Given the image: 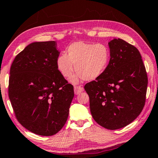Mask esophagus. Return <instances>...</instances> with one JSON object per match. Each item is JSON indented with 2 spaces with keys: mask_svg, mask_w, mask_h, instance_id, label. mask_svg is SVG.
Here are the masks:
<instances>
[{
  "mask_svg": "<svg viewBox=\"0 0 158 158\" xmlns=\"http://www.w3.org/2000/svg\"><path fill=\"white\" fill-rule=\"evenodd\" d=\"M83 91V88H82L81 86H75L74 87V92L75 95H78L81 92Z\"/></svg>",
  "mask_w": 158,
  "mask_h": 158,
  "instance_id": "esophagus-1",
  "label": "esophagus"
}]
</instances>
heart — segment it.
Instances as JSON below:
<instances>
[{
	"label": "heart",
	"mask_w": 158,
	"mask_h": 158,
	"mask_svg": "<svg viewBox=\"0 0 158 158\" xmlns=\"http://www.w3.org/2000/svg\"><path fill=\"white\" fill-rule=\"evenodd\" d=\"M110 61V51L102 43L93 44L77 41L68 46L67 55L62 54L57 59V67L65 77H70L73 84L82 81H94L101 75Z\"/></svg>",
	"instance_id": "heart-1"
}]
</instances>
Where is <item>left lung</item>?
<instances>
[{
	"label": "left lung",
	"mask_w": 158,
	"mask_h": 158,
	"mask_svg": "<svg viewBox=\"0 0 158 158\" xmlns=\"http://www.w3.org/2000/svg\"><path fill=\"white\" fill-rule=\"evenodd\" d=\"M110 61L99 77L85 85L95 122L108 130L134 121L145 106L148 76L140 52L120 38L108 42Z\"/></svg>",
	"instance_id": "obj_1"
}]
</instances>
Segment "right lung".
<instances>
[{
    "label": "right lung",
    "instance_id": "add662e5",
    "mask_svg": "<svg viewBox=\"0 0 158 158\" xmlns=\"http://www.w3.org/2000/svg\"><path fill=\"white\" fill-rule=\"evenodd\" d=\"M56 41L33 42L11 65L8 94L18 122L29 131L51 136L63 128L74 97L57 67Z\"/></svg>",
    "mask_w": 158,
    "mask_h": 158
}]
</instances>
